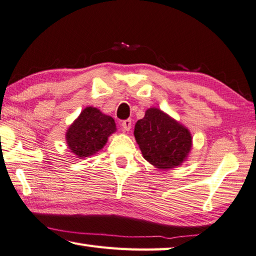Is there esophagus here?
<instances>
[{"label": "esophagus", "mask_w": 256, "mask_h": 256, "mask_svg": "<svg viewBox=\"0 0 256 256\" xmlns=\"http://www.w3.org/2000/svg\"><path fill=\"white\" fill-rule=\"evenodd\" d=\"M120 126H122L123 131L128 132L130 130H131V126H132V120H123V122L120 123Z\"/></svg>", "instance_id": "esophagus-1"}]
</instances>
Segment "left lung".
I'll return each instance as SVG.
<instances>
[{
	"label": "left lung",
	"mask_w": 256,
	"mask_h": 256,
	"mask_svg": "<svg viewBox=\"0 0 256 256\" xmlns=\"http://www.w3.org/2000/svg\"><path fill=\"white\" fill-rule=\"evenodd\" d=\"M134 136L144 159L162 170L182 164L192 148L189 130L156 108H148L136 123Z\"/></svg>",
	"instance_id": "left-lung-1"
}]
</instances>
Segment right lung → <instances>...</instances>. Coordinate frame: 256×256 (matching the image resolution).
<instances>
[{
  "label": "right lung",
  "mask_w": 256,
  "mask_h": 256,
  "mask_svg": "<svg viewBox=\"0 0 256 256\" xmlns=\"http://www.w3.org/2000/svg\"><path fill=\"white\" fill-rule=\"evenodd\" d=\"M116 132L113 118L98 108L88 106L82 110L66 132V142L72 153L78 159L96 154Z\"/></svg>",
  "instance_id": "obj_1"
}]
</instances>
